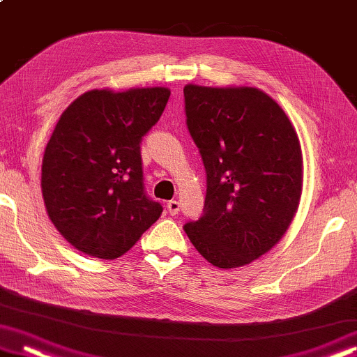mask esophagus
I'll return each instance as SVG.
<instances>
[{"label":"esophagus","instance_id":"esophagus-1","mask_svg":"<svg viewBox=\"0 0 357 357\" xmlns=\"http://www.w3.org/2000/svg\"><path fill=\"white\" fill-rule=\"evenodd\" d=\"M167 208H168V213L172 216H174V215H178L179 213V202H176V200H169L168 204H167Z\"/></svg>","mask_w":357,"mask_h":357}]
</instances>
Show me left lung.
Returning a JSON list of instances; mask_svg holds the SVG:
<instances>
[{
  "label": "left lung",
  "instance_id": "1",
  "mask_svg": "<svg viewBox=\"0 0 357 357\" xmlns=\"http://www.w3.org/2000/svg\"><path fill=\"white\" fill-rule=\"evenodd\" d=\"M185 123L204 160V215L184 225L216 268L250 264L278 243L300 205L303 155L289 116L258 88L185 84Z\"/></svg>",
  "mask_w": 357,
  "mask_h": 357
}]
</instances>
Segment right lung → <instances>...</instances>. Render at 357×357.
Returning a JSON list of instances; mask_svg holds the SVG:
<instances>
[{"mask_svg":"<svg viewBox=\"0 0 357 357\" xmlns=\"http://www.w3.org/2000/svg\"><path fill=\"white\" fill-rule=\"evenodd\" d=\"M168 88L93 89L62 112L41 167L46 211L79 252L115 259L162 215L147 197L142 136L160 119Z\"/></svg>","mask_w":357,"mask_h":357,"instance_id":"add662e5","label":"right lung"}]
</instances>
